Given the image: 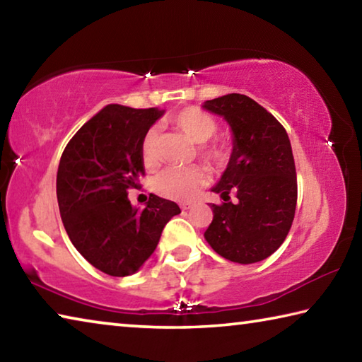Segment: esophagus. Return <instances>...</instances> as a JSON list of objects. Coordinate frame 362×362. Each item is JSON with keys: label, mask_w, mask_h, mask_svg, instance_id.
Returning <instances> with one entry per match:
<instances>
[{"label": "esophagus", "mask_w": 362, "mask_h": 362, "mask_svg": "<svg viewBox=\"0 0 362 362\" xmlns=\"http://www.w3.org/2000/svg\"><path fill=\"white\" fill-rule=\"evenodd\" d=\"M192 206H193L192 203H183L180 207H182L183 211H188V209H192Z\"/></svg>", "instance_id": "34e87169"}]
</instances>
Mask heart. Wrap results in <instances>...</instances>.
Wrapping results in <instances>:
<instances>
[{
    "label": "heart",
    "instance_id": "heart-1",
    "mask_svg": "<svg viewBox=\"0 0 362 362\" xmlns=\"http://www.w3.org/2000/svg\"><path fill=\"white\" fill-rule=\"evenodd\" d=\"M174 129L180 131L192 142L199 144L196 155L207 168L212 170H223L228 168L235 146L230 139L214 137L218 131V121L216 116L204 112L198 107L182 108L166 119ZM140 156L146 169L159 166V136L155 127L145 132L140 144ZM206 182V173L201 166L189 168H168L159 174L153 188L163 198L173 201H189L198 193V189Z\"/></svg>",
    "mask_w": 362,
    "mask_h": 362
}]
</instances>
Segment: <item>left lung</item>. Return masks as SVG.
I'll return each instance as SVG.
<instances>
[{
	"label": "left lung",
	"instance_id": "obj_1",
	"mask_svg": "<svg viewBox=\"0 0 362 362\" xmlns=\"http://www.w3.org/2000/svg\"><path fill=\"white\" fill-rule=\"evenodd\" d=\"M222 115L235 136V155L212 192L214 218L204 238L226 260L255 263L284 243L297 206V173L283 124L243 94H228L203 105ZM237 199L230 201V194Z\"/></svg>",
	"mask_w": 362,
	"mask_h": 362
}]
</instances>
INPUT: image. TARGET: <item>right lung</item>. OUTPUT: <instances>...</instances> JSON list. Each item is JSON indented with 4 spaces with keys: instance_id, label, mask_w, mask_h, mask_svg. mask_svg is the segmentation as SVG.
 I'll return each instance as SVG.
<instances>
[{
    "instance_id": "obj_1",
    "label": "right lung",
    "mask_w": 362,
    "mask_h": 362,
    "mask_svg": "<svg viewBox=\"0 0 362 362\" xmlns=\"http://www.w3.org/2000/svg\"><path fill=\"white\" fill-rule=\"evenodd\" d=\"M163 112L107 105L81 126L57 170L60 217L70 241L90 265L129 276L156 249L163 228L180 214L174 201L150 194L134 209L127 192L145 175L140 144Z\"/></svg>"
}]
</instances>
